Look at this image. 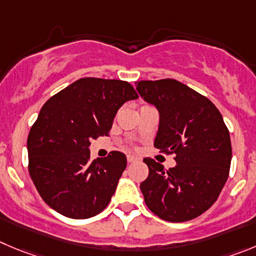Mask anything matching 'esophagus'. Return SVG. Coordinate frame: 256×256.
Returning <instances> with one entry per match:
<instances>
[{"instance_id": "1", "label": "esophagus", "mask_w": 256, "mask_h": 256, "mask_svg": "<svg viewBox=\"0 0 256 256\" xmlns=\"http://www.w3.org/2000/svg\"><path fill=\"white\" fill-rule=\"evenodd\" d=\"M136 160H139V158L135 156V155H131V154L128 155V163H134V162H136Z\"/></svg>"}]
</instances>
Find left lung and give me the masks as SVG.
I'll use <instances>...</instances> for the list:
<instances>
[{"mask_svg":"<svg viewBox=\"0 0 256 256\" xmlns=\"http://www.w3.org/2000/svg\"><path fill=\"white\" fill-rule=\"evenodd\" d=\"M136 90L159 112L154 146L173 152L166 170L145 158L149 176L140 184L152 214L169 222L196 218L216 202L230 172L231 140L214 104L176 80H140Z\"/></svg>","mask_w":256,"mask_h":256,"instance_id":"1","label":"left lung"}]
</instances>
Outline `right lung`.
I'll use <instances>...</instances> for the list:
<instances>
[{"instance_id": "add662e5", "label": "right lung", "mask_w": 256, "mask_h": 256, "mask_svg": "<svg viewBox=\"0 0 256 256\" xmlns=\"http://www.w3.org/2000/svg\"><path fill=\"white\" fill-rule=\"evenodd\" d=\"M136 98L124 80L80 78L45 102L28 152V173L48 206L76 220L106 208L128 162L120 152L90 160V140L107 135L118 108Z\"/></svg>"}]
</instances>
